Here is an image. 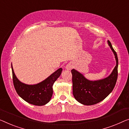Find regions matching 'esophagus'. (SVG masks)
<instances>
[{
    "mask_svg": "<svg viewBox=\"0 0 129 129\" xmlns=\"http://www.w3.org/2000/svg\"><path fill=\"white\" fill-rule=\"evenodd\" d=\"M73 65L72 64H71V63H69V64H67L66 65V67H65V68L67 69V70H71L73 68Z\"/></svg>",
    "mask_w": 129,
    "mask_h": 129,
    "instance_id": "34e87169",
    "label": "esophagus"
}]
</instances>
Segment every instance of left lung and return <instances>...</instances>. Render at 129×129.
<instances>
[{"instance_id": "8db88e82", "label": "left lung", "mask_w": 129, "mask_h": 129, "mask_svg": "<svg viewBox=\"0 0 129 129\" xmlns=\"http://www.w3.org/2000/svg\"><path fill=\"white\" fill-rule=\"evenodd\" d=\"M108 45L115 55L116 65L110 75L101 80L91 81L76 70H71L72 74L73 94L79 103L86 105L95 104L104 100L114 89L118 78V58L111 42Z\"/></svg>"}]
</instances>
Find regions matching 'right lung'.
Wrapping results in <instances>:
<instances>
[{
  "label": "right lung",
  "instance_id": "right-lung-1",
  "mask_svg": "<svg viewBox=\"0 0 129 129\" xmlns=\"http://www.w3.org/2000/svg\"><path fill=\"white\" fill-rule=\"evenodd\" d=\"M11 69L13 84L17 94L27 103L38 106L45 105L50 100L53 93V85L60 76L62 70V68H59L40 83L29 85L22 83L17 79L12 64Z\"/></svg>",
  "mask_w": 129,
  "mask_h": 129
}]
</instances>
